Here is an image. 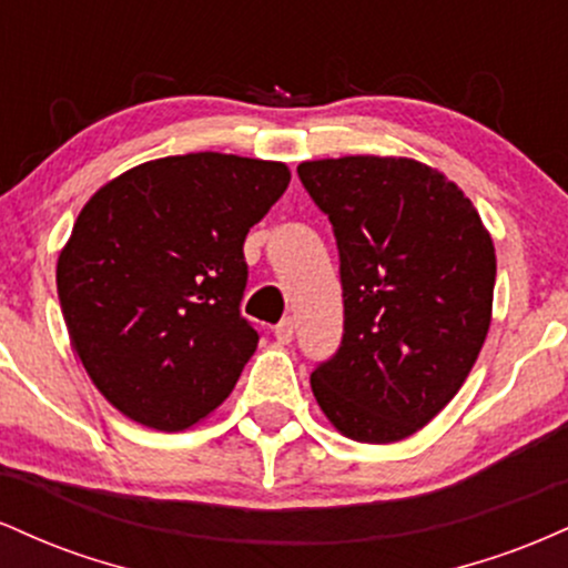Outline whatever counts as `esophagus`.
<instances>
[{
    "label": "esophagus",
    "mask_w": 568,
    "mask_h": 568,
    "mask_svg": "<svg viewBox=\"0 0 568 568\" xmlns=\"http://www.w3.org/2000/svg\"><path fill=\"white\" fill-rule=\"evenodd\" d=\"M275 338L280 344L291 342V338H293V321H291V317H283V321L275 325Z\"/></svg>",
    "instance_id": "esophagus-1"
}]
</instances>
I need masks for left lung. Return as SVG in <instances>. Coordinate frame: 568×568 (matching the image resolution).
<instances>
[{
	"label": "left lung",
	"mask_w": 568,
	"mask_h": 568,
	"mask_svg": "<svg viewBox=\"0 0 568 568\" xmlns=\"http://www.w3.org/2000/svg\"><path fill=\"white\" fill-rule=\"evenodd\" d=\"M298 179L334 226L344 298L342 344L312 371V393L352 440L408 438L484 347L491 237L465 192L416 160H315Z\"/></svg>",
	"instance_id": "1"
}]
</instances>
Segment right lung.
Listing matches in <instances>:
<instances>
[{
  "label": "right lung",
  "instance_id": "add662e5",
  "mask_svg": "<svg viewBox=\"0 0 568 568\" xmlns=\"http://www.w3.org/2000/svg\"><path fill=\"white\" fill-rule=\"evenodd\" d=\"M283 162L197 152L98 189L58 258L71 344L101 395L179 433L230 397L256 352L240 315L245 237L288 189Z\"/></svg>",
  "mask_w": 568,
  "mask_h": 568
}]
</instances>
